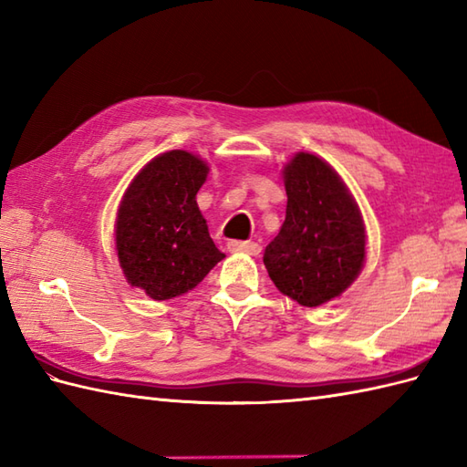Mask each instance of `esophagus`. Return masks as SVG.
<instances>
[{"instance_id":"esophagus-1","label":"esophagus","mask_w":467,"mask_h":467,"mask_svg":"<svg viewBox=\"0 0 467 467\" xmlns=\"http://www.w3.org/2000/svg\"><path fill=\"white\" fill-rule=\"evenodd\" d=\"M226 248L231 253H246V254H258L260 253V244L253 241H229L226 243Z\"/></svg>"}]
</instances>
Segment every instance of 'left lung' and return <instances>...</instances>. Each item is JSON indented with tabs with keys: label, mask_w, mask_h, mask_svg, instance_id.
Masks as SVG:
<instances>
[{
	"label": "left lung",
	"mask_w": 467,
	"mask_h": 467,
	"mask_svg": "<svg viewBox=\"0 0 467 467\" xmlns=\"http://www.w3.org/2000/svg\"><path fill=\"white\" fill-rule=\"evenodd\" d=\"M286 219L265 248L275 286L300 306L340 298L366 263V224L342 177L327 161L298 150L283 167Z\"/></svg>",
	"instance_id": "8db88e82"
}]
</instances>
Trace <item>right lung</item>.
I'll return each mask as SVG.
<instances>
[{"instance_id": "1", "label": "right lung", "mask_w": 467, "mask_h": 467, "mask_svg": "<svg viewBox=\"0 0 467 467\" xmlns=\"http://www.w3.org/2000/svg\"><path fill=\"white\" fill-rule=\"evenodd\" d=\"M209 171L199 155L172 149L150 159L123 192L115 219L119 266L149 298L184 295L224 258L197 204Z\"/></svg>"}]
</instances>
